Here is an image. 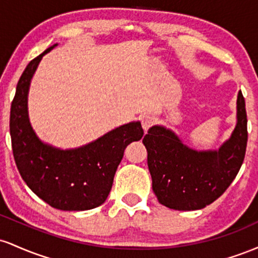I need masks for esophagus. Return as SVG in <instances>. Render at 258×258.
<instances>
[{"instance_id": "1", "label": "esophagus", "mask_w": 258, "mask_h": 258, "mask_svg": "<svg viewBox=\"0 0 258 258\" xmlns=\"http://www.w3.org/2000/svg\"><path fill=\"white\" fill-rule=\"evenodd\" d=\"M153 123H154V117L150 116V115H146V116L142 117V127H143V130L146 132L153 126Z\"/></svg>"}]
</instances>
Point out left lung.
<instances>
[{"mask_svg": "<svg viewBox=\"0 0 258 258\" xmlns=\"http://www.w3.org/2000/svg\"><path fill=\"white\" fill-rule=\"evenodd\" d=\"M236 126L218 150L198 152L171 130L153 126L144 136L153 190L159 203L179 211L200 210L227 190L240 170L247 144V117L241 91Z\"/></svg>", "mask_w": 258, "mask_h": 258, "instance_id": "1", "label": "left lung"}]
</instances>
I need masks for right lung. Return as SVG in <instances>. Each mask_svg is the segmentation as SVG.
Segmentation results:
<instances>
[{
    "mask_svg": "<svg viewBox=\"0 0 258 258\" xmlns=\"http://www.w3.org/2000/svg\"><path fill=\"white\" fill-rule=\"evenodd\" d=\"M55 46L32 59L18 81L10 117L12 149L20 176L38 198L54 209L85 211L106 200L123 150L144 132L137 121L76 149L61 150L42 143L29 121L28 93L38 63Z\"/></svg>",
    "mask_w": 258,
    "mask_h": 258,
    "instance_id": "add662e5",
    "label": "right lung"
}]
</instances>
